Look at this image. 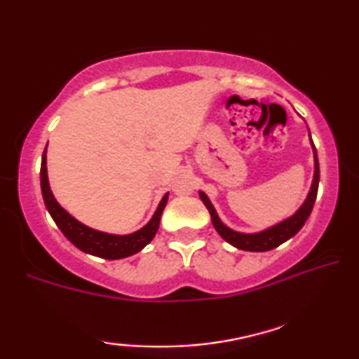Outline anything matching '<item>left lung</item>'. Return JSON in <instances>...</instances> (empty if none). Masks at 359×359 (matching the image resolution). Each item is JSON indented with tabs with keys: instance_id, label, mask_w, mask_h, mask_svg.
I'll return each mask as SVG.
<instances>
[{
	"instance_id": "8db88e82",
	"label": "left lung",
	"mask_w": 359,
	"mask_h": 359,
	"mask_svg": "<svg viewBox=\"0 0 359 359\" xmlns=\"http://www.w3.org/2000/svg\"><path fill=\"white\" fill-rule=\"evenodd\" d=\"M309 136H311V134H309ZM311 142H313V141H311ZM313 149H314V168L316 170H314V181H313V186H311L308 199L304 201V204L299 207V210L296 212L294 215L287 218V220L282 222V223H278V225L269 228V230H266V231L254 233V235H244V233H238V231L230 230V228L223 225L220 218H218L214 205L210 204L209 197H207L204 192H201V199L210 212L212 223H214V226H215V230L218 231V235H220L225 241L233 244L235 248L243 249V251H252V252L270 251V249L280 246V244L290 240L292 236H294L296 233H298L301 228H303L306 220L309 218L311 212H313L314 202H316V196H318L319 176H320L319 175V160H318V152H316L314 144H313Z\"/></svg>"
}]
</instances>
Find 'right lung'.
I'll use <instances>...</instances> for the list:
<instances>
[{
  "instance_id": "1",
  "label": "right lung",
  "mask_w": 359,
  "mask_h": 359,
  "mask_svg": "<svg viewBox=\"0 0 359 359\" xmlns=\"http://www.w3.org/2000/svg\"><path fill=\"white\" fill-rule=\"evenodd\" d=\"M40 186H41V194H43V201L46 209H48L51 218H53L56 225L63 235L69 240L76 248H79L81 251L92 256L103 257V259H123L128 256H133L141 251L144 246L154 240L155 233L158 230L160 218H162V212L167 205L168 194L163 196L162 202L158 204V209L155 212L152 220L147 225L136 233L131 235H108V233H102L92 228L82 225L81 222H77L74 217H71L67 212L56 202L53 192L50 189L48 184V176H46V149L43 155H41V168H40Z\"/></svg>"
}]
</instances>
